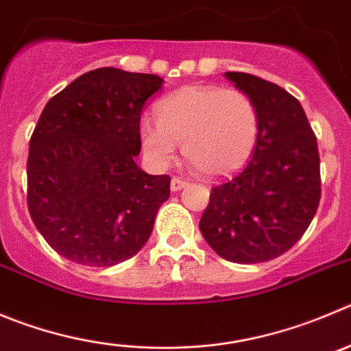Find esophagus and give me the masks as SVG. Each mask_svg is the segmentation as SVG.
Returning <instances> with one entry per match:
<instances>
[{
    "label": "esophagus",
    "instance_id": "34e87169",
    "mask_svg": "<svg viewBox=\"0 0 351 351\" xmlns=\"http://www.w3.org/2000/svg\"><path fill=\"white\" fill-rule=\"evenodd\" d=\"M185 185H186V182H185V180H182V178H176V176H175V178L171 180V191H173V192H178V191H182V189H183V186H185Z\"/></svg>",
    "mask_w": 351,
    "mask_h": 351
}]
</instances>
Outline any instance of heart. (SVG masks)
<instances>
[{"instance_id": "1", "label": "heart", "mask_w": 351, "mask_h": 351, "mask_svg": "<svg viewBox=\"0 0 351 351\" xmlns=\"http://www.w3.org/2000/svg\"><path fill=\"white\" fill-rule=\"evenodd\" d=\"M157 121L143 119L140 142L156 166L182 154L199 173L220 176L250 159L260 136V114L250 95L220 86H185L156 106Z\"/></svg>"}]
</instances>
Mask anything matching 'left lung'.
<instances>
[{
  "instance_id": "obj_1",
  "label": "left lung",
  "mask_w": 351,
  "mask_h": 351,
  "mask_svg": "<svg viewBox=\"0 0 351 351\" xmlns=\"http://www.w3.org/2000/svg\"><path fill=\"white\" fill-rule=\"evenodd\" d=\"M225 77L256 104L260 136L247 165L211 189L199 228L223 260L261 263L289 251L312 223L319 149L303 107L284 88L245 72Z\"/></svg>"
}]
</instances>
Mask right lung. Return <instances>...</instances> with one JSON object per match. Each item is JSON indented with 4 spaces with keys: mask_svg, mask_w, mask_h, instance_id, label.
<instances>
[{
    "mask_svg": "<svg viewBox=\"0 0 351 351\" xmlns=\"http://www.w3.org/2000/svg\"><path fill=\"white\" fill-rule=\"evenodd\" d=\"M156 74L101 67L50 98L29 142L27 206L60 256L95 268L135 256L169 197L168 175L138 168L140 116Z\"/></svg>",
    "mask_w": 351,
    "mask_h": 351,
    "instance_id": "add662e5",
    "label": "right lung"
}]
</instances>
